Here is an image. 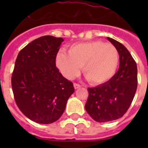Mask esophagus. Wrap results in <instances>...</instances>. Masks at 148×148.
I'll return each mask as SVG.
<instances>
[{"label":"esophagus","instance_id":"34e87169","mask_svg":"<svg viewBox=\"0 0 148 148\" xmlns=\"http://www.w3.org/2000/svg\"><path fill=\"white\" fill-rule=\"evenodd\" d=\"M74 87L75 89H78V88H80L81 87L80 84H77V83H74Z\"/></svg>","mask_w":148,"mask_h":148}]
</instances>
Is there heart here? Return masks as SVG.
Returning <instances> with one entry per match:
<instances>
[{
  "label": "heart",
  "mask_w": 148,
  "mask_h": 148,
  "mask_svg": "<svg viewBox=\"0 0 148 148\" xmlns=\"http://www.w3.org/2000/svg\"><path fill=\"white\" fill-rule=\"evenodd\" d=\"M118 61L116 47L100 40L72 45L68 53L60 51L56 57L57 66L65 77L72 79L77 76L83 66L84 76L95 85L105 83L114 75Z\"/></svg>",
  "instance_id": "heart-1"
}]
</instances>
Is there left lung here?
<instances>
[{
    "label": "left lung",
    "instance_id": "8db88e82",
    "mask_svg": "<svg viewBox=\"0 0 148 148\" xmlns=\"http://www.w3.org/2000/svg\"><path fill=\"white\" fill-rule=\"evenodd\" d=\"M119 53V69L105 83L88 88L85 109L97 122L117 120L128 110L138 87V69L132 56L120 42L107 38Z\"/></svg>",
    "mask_w": 148,
    "mask_h": 148
}]
</instances>
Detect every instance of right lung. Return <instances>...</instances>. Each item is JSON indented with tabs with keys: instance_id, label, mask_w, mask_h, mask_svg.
<instances>
[{
	"instance_id": "1",
	"label": "right lung",
	"mask_w": 148,
	"mask_h": 148,
	"mask_svg": "<svg viewBox=\"0 0 148 148\" xmlns=\"http://www.w3.org/2000/svg\"><path fill=\"white\" fill-rule=\"evenodd\" d=\"M62 38L43 36L20 51L11 77L15 102L23 114L39 124H51L64 111L74 92L73 83L56 67Z\"/></svg>"
}]
</instances>
